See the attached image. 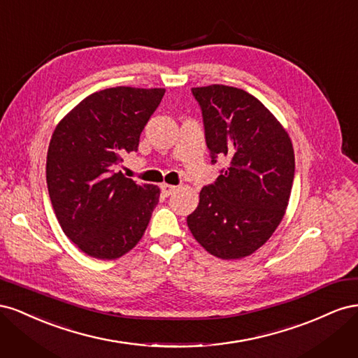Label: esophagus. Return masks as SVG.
Returning <instances> with one entry per match:
<instances>
[{
    "mask_svg": "<svg viewBox=\"0 0 358 358\" xmlns=\"http://www.w3.org/2000/svg\"><path fill=\"white\" fill-rule=\"evenodd\" d=\"M161 191H162V194H164L166 197H169V196H171L173 192L176 191V187L175 185H169V183H162Z\"/></svg>",
    "mask_w": 358,
    "mask_h": 358,
    "instance_id": "34e87169",
    "label": "esophagus"
}]
</instances>
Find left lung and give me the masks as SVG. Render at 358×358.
I'll return each instance as SVG.
<instances>
[{
  "instance_id": "obj_1",
  "label": "left lung",
  "mask_w": 358,
  "mask_h": 358,
  "mask_svg": "<svg viewBox=\"0 0 358 358\" xmlns=\"http://www.w3.org/2000/svg\"><path fill=\"white\" fill-rule=\"evenodd\" d=\"M212 157L230 166L203 187L187 224L209 254H254L282 221L294 179V149L285 128L254 95L225 85L192 88Z\"/></svg>"
}]
</instances>
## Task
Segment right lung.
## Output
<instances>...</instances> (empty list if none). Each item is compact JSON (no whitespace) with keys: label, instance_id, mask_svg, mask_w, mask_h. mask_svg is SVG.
<instances>
[{"label":"right lung","instance_id":"obj_1","mask_svg":"<svg viewBox=\"0 0 358 358\" xmlns=\"http://www.w3.org/2000/svg\"><path fill=\"white\" fill-rule=\"evenodd\" d=\"M164 88L116 86L94 92L61 119L52 134L46 182L62 231L86 255L116 259L138 243L159 188L117 171L138 148Z\"/></svg>","mask_w":358,"mask_h":358}]
</instances>
